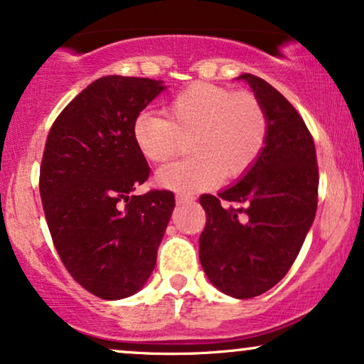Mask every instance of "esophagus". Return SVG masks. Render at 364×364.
Segmentation results:
<instances>
[{"mask_svg":"<svg viewBox=\"0 0 364 364\" xmlns=\"http://www.w3.org/2000/svg\"><path fill=\"white\" fill-rule=\"evenodd\" d=\"M195 198L190 195H183V193H178L176 195V203L178 205H186V203H191Z\"/></svg>","mask_w":364,"mask_h":364,"instance_id":"34e87169","label":"esophagus"}]
</instances>
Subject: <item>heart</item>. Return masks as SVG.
<instances>
[{
  "label": "heart",
  "instance_id": "1",
  "mask_svg": "<svg viewBox=\"0 0 364 364\" xmlns=\"http://www.w3.org/2000/svg\"><path fill=\"white\" fill-rule=\"evenodd\" d=\"M166 118L138 114L133 141L148 161L174 156L190 139L185 161L159 168V186L185 193L210 190L223 178L245 176L258 161L268 139V116L250 91H232L213 83H193L169 100Z\"/></svg>",
  "mask_w": 364,
  "mask_h": 364
}]
</instances>
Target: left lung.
Instances as JSON below:
<instances>
[{
  "label": "left lung",
  "mask_w": 364,
  "mask_h": 364,
  "mask_svg": "<svg viewBox=\"0 0 364 364\" xmlns=\"http://www.w3.org/2000/svg\"><path fill=\"white\" fill-rule=\"evenodd\" d=\"M268 116V139L243 179L218 196L203 195L206 225L200 261L232 298L263 294L288 273L318 208V163L311 133L294 106L261 77L245 73ZM225 200L236 202L226 208Z\"/></svg>",
  "instance_id": "left-lung-1"
}]
</instances>
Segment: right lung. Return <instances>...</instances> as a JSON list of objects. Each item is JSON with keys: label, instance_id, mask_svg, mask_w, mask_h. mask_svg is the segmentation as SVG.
<instances>
[{"label": "right lung", "instance_id": "right-lung-1", "mask_svg": "<svg viewBox=\"0 0 364 364\" xmlns=\"http://www.w3.org/2000/svg\"><path fill=\"white\" fill-rule=\"evenodd\" d=\"M163 81L103 76L53 123L40 168V195L53 243L76 283L101 299L132 296L156 264L174 195L132 191L149 178L133 141L136 116Z\"/></svg>", "mask_w": 364, "mask_h": 364}]
</instances>
